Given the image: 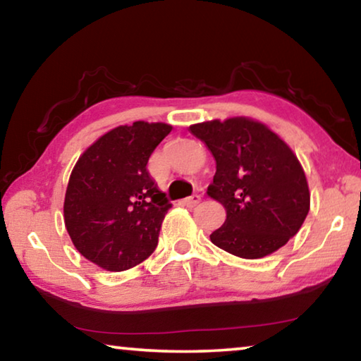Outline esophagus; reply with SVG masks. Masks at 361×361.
<instances>
[{
	"mask_svg": "<svg viewBox=\"0 0 361 361\" xmlns=\"http://www.w3.org/2000/svg\"><path fill=\"white\" fill-rule=\"evenodd\" d=\"M199 202H201V196H199V194H192V196L183 199L181 205H186V207H194V205H197Z\"/></svg>",
	"mask_w": 361,
	"mask_h": 361,
	"instance_id": "esophagus-1",
	"label": "esophagus"
}]
</instances>
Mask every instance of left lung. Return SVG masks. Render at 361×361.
Here are the masks:
<instances>
[{"label": "left lung", "mask_w": 361, "mask_h": 361, "mask_svg": "<svg viewBox=\"0 0 361 361\" xmlns=\"http://www.w3.org/2000/svg\"><path fill=\"white\" fill-rule=\"evenodd\" d=\"M190 130L215 157L207 194L226 209V220L210 241L243 259H262L283 247L310 210L304 169L290 147L245 117L212 120Z\"/></svg>", "instance_id": "obj_1"}]
</instances>
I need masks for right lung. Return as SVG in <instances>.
<instances>
[{
	"label": "right lung",
	"mask_w": 361,
	"mask_h": 361,
	"mask_svg": "<svg viewBox=\"0 0 361 361\" xmlns=\"http://www.w3.org/2000/svg\"><path fill=\"white\" fill-rule=\"evenodd\" d=\"M170 131L167 123L117 127L93 142L72 170L64 201L67 233L85 259L107 271L133 268L157 247L171 204L146 165Z\"/></svg>",
	"instance_id": "1"
}]
</instances>
